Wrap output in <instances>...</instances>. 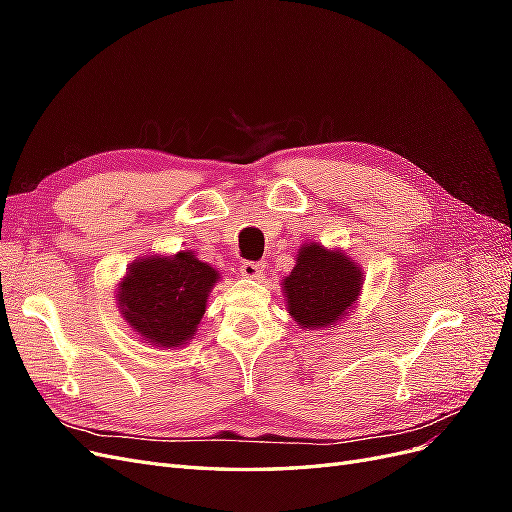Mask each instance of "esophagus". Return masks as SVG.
Segmentation results:
<instances>
[{"label": "esophagus", "instance_id": "1", "mask_svg": "<svg viewBox=\"0 0 512 512\" xmlns=\"http://www.w3.org/2000/svg\"><path fill=\"white\" fill-rule=\"evenodd\" d=\"M239 271H241V275L250 277V280H258V277L265 275V265H262V262H254V260H243Z\"/></svg>", "mask_w": 512, "mask_h": 512}]
</instances>
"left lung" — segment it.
Masks as SVG:
<instances>
[{
	"label": "left lung",
	"instance_id": "left-lung-1",
	"mask_svg": "<svg viewBox=\"0 0 512 512\" xmlns=\"http://www.w3.org/2000/svg\"><path fill=\"white\" fill-rule=\"evenodd\" d=\"M288 314L305 329H320L346 316L361 292V271L342 252L305 245L284 280Z\"/></svg>",
	"mask_w": 512,
	"mask_h": 512
}]
</instances>
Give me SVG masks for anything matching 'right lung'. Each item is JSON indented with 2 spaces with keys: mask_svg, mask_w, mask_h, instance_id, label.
<instances>
[{
  "mask_svg": "<svg viewBox=\"0 0 512 512\" xmlns=\"http://www.w3.org/2000/svg\"><path fill=\"white\" fill-rule=\"evenodd\" d=\"M218 271L192 252L134 262L119 286V309L145 342L164 348L188 344L205 314Z\"/></svg>",
  "mask_w": 512,
  "mask_h": 512,
  "instance_id": "1",
  "label": "right lung"
}]
</instances>
